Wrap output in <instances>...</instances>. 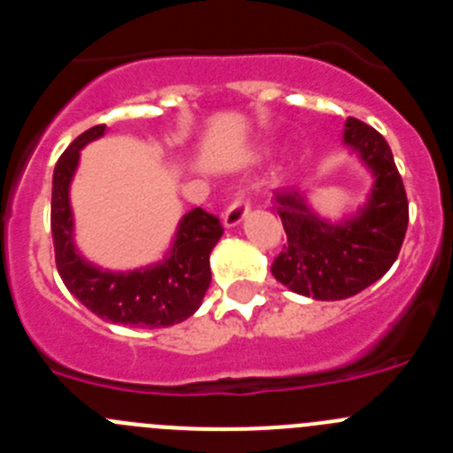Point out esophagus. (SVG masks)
<instances>
[{"instance_id": "obj_1", "label": "esophagus", "mask_w": 453, "mask_h": 453, "mask_svg": "<svg viewBox=\"0 0 453 453\" xmlns=\"http://www.w3.org/2000/svg\"><path fill=\"white\" fill-rule=\"evenodd\" d=\"M250 215V199L245 195H238L234 202L229 203V208L224 211L222 215V222H224V229H235L242 219Z\"/></svg>"}]
</instances>
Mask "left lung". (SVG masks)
<instances>
[{"mask_svg": "<svg viewBox=\"0 0 453 453\" xmlns=\"http://www.w3.org/2000/svg\"><path fill=\"white\" fill-rule=\"evenodd\" d=\"M342 142L372 172L367 202L351 218H319L297 190L274 192L288 245L272 274L292 292L319 302L347 299L365 290L397 261L408 226V199L386 138L361 119L345 122Z\"/></svg>", "mask_w": 453, "mask_h": 453, "instance_id": "1", "label": "left lung"}]
</instances>
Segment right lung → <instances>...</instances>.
<instances>
[{"label":"right lung","instance_id":"obj_1","mask_svg":"<svg viewBox=\"0 0 453 453\" xmlns=\"http://www.w3.org/2000/svg\"><path fill=\"white\" fill-rule=\"evenodd\" d=\"M106 124L83 131L58 158L51 179V235L56 267L67 290L97 318L127 326L161 329L190 318L211 286V251L224 229L215 215L192 208L181 218L165 258L127 272L86 261L74 245L70 186L81 150L102 138Z\"/></svg>","mask_w":453,"mask_h":453}]
</instances>
